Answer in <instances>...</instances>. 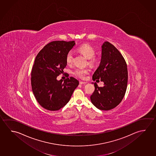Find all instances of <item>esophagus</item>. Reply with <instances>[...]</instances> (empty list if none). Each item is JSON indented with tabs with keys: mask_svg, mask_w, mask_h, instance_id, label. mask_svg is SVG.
Instances as JSON below:
<instances>
[{
	"mask_svg": "<svg viewBox=\"0 0 156 156\" xmlns=\"http://www.w3.org/2000/svg\"><path fill=\"white\" fill-rule=\"evenodd\" d=\"M79 83H80V84L85 85L86 84H87V82H82V81H80V82H79Z\"/></svg>",
	"mask_w": 156,
	"mask_h": 156,
	"instance_id": "obj_1",
	"label": "esophagus"
}]
</instances>
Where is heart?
Wrapping results in <instances>:
<instances>
[{
  "instance_id": "obj_1",
  "label": "heart",
  "mask_w": 156,
  "mask_h": 156,
  "mask_svg": "<svg viewBox=\"0 0 156 156\" xmlns=\"http://www.w3.org/2000/svg\"><path fill=\"white\" fill-rule=\"evenodd\" d=\"M77 50L82 53L86 58L89 59V62L90 64H94L96 61V58L94 56L95 54V50L93 47L87 44H82L80 45ZM73 60V52L72 51H69L67 52L66 56V62L67 64H71ZM90 70L87 69H83L78 67L74 69L73 71V74L76 77L80 79H84L86 76L89 73Z\"/></svg>"
}]
</instances>
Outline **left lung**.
<instances>
[{
    "label": "left lung",
    "mask_w": 156,
    "mask_h": 156,
    "mask_svg": "<svg viewBox=\"0 0 156 156\" xmlns=\"http://www.w3.org/2000/svg\"><path fill=\"white\" fill-rule=\"evenodd\" d=\"M104 83L99 87L96 83L95 90L90 96L92 104L100 110L108 111L117 106L126 94L128 83V69L126 61L119 50L108 41L102 45L100 65L93 75V80Z\"/></svg>",
    "instance_id": "left-lung-1"
}]
</instances>
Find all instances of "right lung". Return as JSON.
I'll return each mask as SVG.
<instances>
[{
  "label": "right lung",
  "instance_id": "right-lung-1",
  "mask_svg": "<svg viewBox=\"0 0 156 156\" xmlns=\"http://www.w3.org/2000/svg\"><path fill=\"white\" fill-rule=\"evenodd\" d=\"M75 41H53L46 45L36 56L31 72V85L39 104L45 109L58 111L68 103L79 85L73 77L57 80L63 72L66 56Z\"/></svg>",
  "mask_w": 156,
  "mask_h": 156
}]
</instances>
